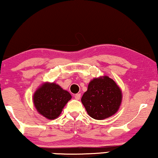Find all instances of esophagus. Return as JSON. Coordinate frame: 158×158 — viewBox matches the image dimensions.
Returning <instances> with one entry per match:
<instances>
[{
	"mask_svg": "<svg viewBox=\"0 0 158 158\" xmlns=\"http://www.w3.org/2000/svg\"><path fill=\"white\" fill-rule=\"evenodd\" d=\"M81 94H76L75 95V98L76 99V100H80V98H81Z\"/></svg>",
	"mask_w": 158,
	"mask_h": 158,
	"instance_id": "1",
	"label": "esophagus"
}]
</instances>
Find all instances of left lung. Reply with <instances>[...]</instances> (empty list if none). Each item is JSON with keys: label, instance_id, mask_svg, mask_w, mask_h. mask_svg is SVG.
<instances>
[{"label": "left lung", "instance_id": "8db88e82", "mask_svg": "<svg viewBox=\"0 0 158 158\" xmlns=\"http://www.w3.org/2000/svg\"><path fill=\"white\" fill-rule=\"evenodd\" d=\"M122 98V91L117 84L108 76H104L89 83L81 102L91 118L102 120L116 114Z\"/></svg>", "mask_w": 158, "mask_h": 158}]
</instances>
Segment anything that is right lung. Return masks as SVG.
<instances>
[{"label": "right lung", "mask_w": 158, "mask_h": 158, "mask_svg": "<svg viewBox=\"0 0 158 158\" xmlns=\"http://www.w3.org/2000/svg\"><path fill=\"white\" fill-rule=\"evenodd\" d=\"M71 98V94L58 85L46 83L36 91L34 103L40 114L48 119H55Z\"/></svg>", "instance_id": "obj_1"}]
</instances>
